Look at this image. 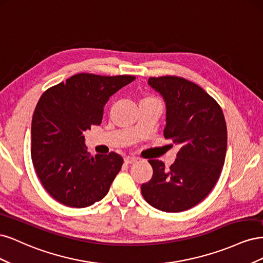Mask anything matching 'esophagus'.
I'll return each instance as SVG.
<instances>
[{
  "label": "esophagus",
  "instance_id": "esophagus-1",
  "mask_svg": "<svg viewBox=\"0 0 263 263\" xmlns=\"http://www.w3.org/2000/svg\"><path fill=\"white\" fill-rule=\"evenodd\" d=\"M137 161V158L135 157H126L125 158V163H135Z\"/></svg>",
  "mask_w": 263,
  "mask_h": 263
}]
</instances>
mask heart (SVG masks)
<instances>
[{
    "label": "heart",
    "instance_id": "heart-1",
    "mask_svg": "<svg viewBox=\"0 0 263 263\" xmlns=\"http://www.w3.org/2000/svg\"><path fill=\"white\" fill-rule=\"evenodd\" d=\"M144 100H157V99L154 98V97H146L145 99H142V101H144Z\"/></svg>",
    "mask_w": 263,
    "mask_h": 263
}]
</instances>
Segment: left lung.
<instances>
[{"instance_id": "8db88e82", "label": "left lung", "mask_w": 263, "mask_h": 263, "mask_svg": "<svg viewBox=\"0 0 263 263\" xmlns=\"http://www.w3.org/2000/svg\"><path fill=\"white\" fill-rule=\"evenodd\" d=\"M148 83L165 102L163 136L180 149L169 169L162 161L148 160L154 174L141 185V194L157 210L186 211L210 194L220 176L227 149L224 113L209 93L184 78H149Z\"/></svg>"}]
</instances>
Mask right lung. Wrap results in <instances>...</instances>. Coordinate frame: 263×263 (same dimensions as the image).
I'll return each instance as SVG.
<instances>
[{"mask_svg":"<svg viewBox=\"0 0 263 263\" xmlns=\"http://www.w3.org/2000/svg\"><path fill=\"white\" fill-rule=\"evenodd\" d=\"M134 76L78 73L46 90L31 121V160L43 186L69 208L104 197L123 165L116 153H87L84 133L100 125L105 103Z\"/></svg>","mask_w":263,"mask_h":263,"instance_id":"obj_1","label":"right lung"}]
</instances>
